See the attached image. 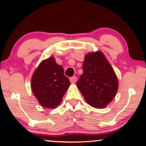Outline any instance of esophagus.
<instances>
[{"label":"esophagus","mask_w":146,"mask_h":146,"mask_svg":"<svg viewBox=\"0 0 146 146\" xmlns=\"http://www.w3.org/2000/svg\"><path fill=\"white\" fill-rule=\"evenodd\" d=\"M77 81V78L75 76H73V77H71V78H70V82L72 84H75L76 82Z\"/></svg>","instance_id":"1"}]
</instances>
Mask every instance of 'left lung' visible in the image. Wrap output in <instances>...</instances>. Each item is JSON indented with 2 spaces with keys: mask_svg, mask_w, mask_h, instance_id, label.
Here are the masks:
<instances>
[{
  "mask_svg": "<svg viewBox=\"0 0 146 146\" xmlns=\"http://www.w3.org/2000/svg\"><path fill=\"white\" fill-rule=\"evenodd\" d=\"M83 73L77 86L90 106L104 108L115 98L119 82L113 68L103 52H90L84 56Z\"/></svg>",
  "mask_w": 146,
  "mask_h": 146,
  "instance_id": "left-lung-1",
  "label": "left lung"
}]
</instances>
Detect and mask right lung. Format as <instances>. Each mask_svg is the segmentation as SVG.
<instances>
[{"label":"right lung","instance_id":"add662e5","mask_svg":"<svg viewBox=\"0 0 146 146\" xmlns=\"http://www.w3.org/2000/svg\"><path fill=\"white\" fill-rule=\"evenodd\" d=\"M70 86L69 80L64 75V68L51 56L40 63L31 82L33 95L42 107L56 108Z\"/></svg>","mask_w":146,"mask_h":146}]
</instances>
